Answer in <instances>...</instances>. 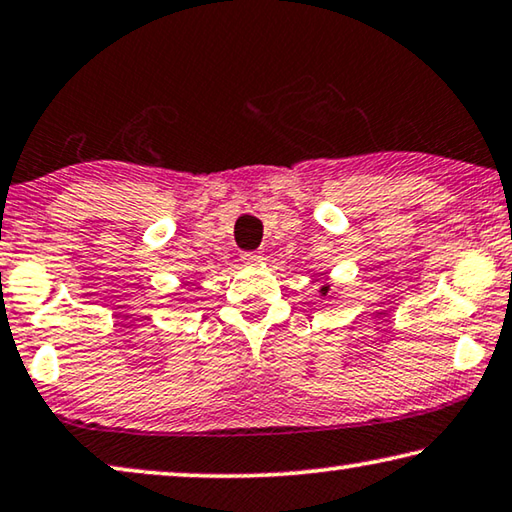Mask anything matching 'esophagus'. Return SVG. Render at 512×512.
Instances as JSON below:
<instances>
[{"instance_id":"esophagus-1","label":"esophagus","mask_w":512,"mask_h":512,"mask_svg":"<svg viewBox=\"0 0 512 512\" xmlns=\"http://www.w3.org/2000/svg\"><path fill=\"white\" fill-rule=\"evenodd\" d=\"M240 261L245 265H256V263L263 261V254H261V251H245V254L240 256Z\"/></svg>"}]
</instances>
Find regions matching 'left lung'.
<instances>
[{"label":"left lung","instance_id":"8db88e82","mask_svg":"<svg viewBox=\"0 0 512 512\" xmlns=\"http://www.w3.org/2000/svg\"><path fill=\"white\" fill-rule=\"evenodd\" d=\"M327 290H329V283H325V286L320 288V293H322V295H327Z\"/></svg>","mask_w":512,"mask_h":512}]
</instances>
